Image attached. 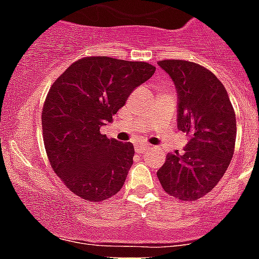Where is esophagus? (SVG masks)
<instances>
[{
    "label": "esophagus",
    "mask_w": 259,
    "mask_h": 259,
    "mask_svg": "<svg viewBox=\"0 0 259 259\" xmlns=\"http://www.w3.org/2000/svg\"><path fill=\"white\" fill-rule=\"evenodd\" d=\"M150 149V146H149V145H143V143H142V145H137V146H136V151H137V153H143V151H146V150H149Z\"/></svg>",
    "instance_id": "1"
}]
</instances>
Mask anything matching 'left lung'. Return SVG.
I'll return each instance as SVG.
<instances>
[{"label":"left lung","instance_id":"1","mask_svg":"<svg viewBox=\"0 0 259 259\" xmlns=\"http://www.w3.org/2000/svg\"><path fill=\"white\" fill-rule=\"evenodd\" d=\"M178 92V129L190 141L167 155L156 175L168 195L187 201L212 191L229 166L236 114L225 87L209 69L187 60H160Z\"/></svg>","mask_w":259,"mask_h":259}]
</instances>
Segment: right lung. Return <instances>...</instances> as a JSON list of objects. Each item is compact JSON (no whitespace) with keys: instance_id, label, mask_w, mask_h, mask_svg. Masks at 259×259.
<instances>
[{"instance_id":"right-lung-1","label":"right lung","mask_w":259,"mask_h":259,"mask_svg":"<svg viewBox=\"0 0 259 259\" xmlns=\"http://www.w3.org/2000/svg\"><path fill=\"white\" fill-rule=\"evenodd\" d=\"M154 72L145 62L88 56L72 63L50 88L42 110L46 153L56 175L81 199L99 203L122 188L134 147L109 140L100 127Z\"/></svg>"}]
</instances>
